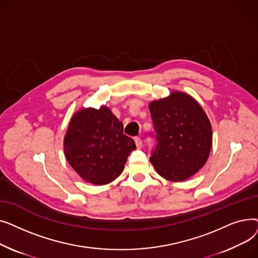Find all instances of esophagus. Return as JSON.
<instances>
[{"mask_svg":"<svg viewBox=\"0 0 258 258\" xmlns=\"http://www.w3.org/2000/svg\"><path fill=\"white\" fill-rule=\"evenodd\" d=\"M135 143H136L137 148H141V147H142V140H141L139 137L135 138Z\"/></svg>","mask_w":258,"mask_h":258,"instance_id":"34e87169","label":"esophagus"}]
</instances>
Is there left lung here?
I'll return each mask as SVG.
<instances>
[{"label": "left lung", "mask_w": 258, "mask_h": 258, "mask_svg": "<svg viewBox=\"0 0 258 258\" xmlns=\"http://www.w3.org/2000/svg\"><path fill=\"white\" fill-rule=\"evenodd\" d=\"M157 145L150 158L164 179L182 182L205 165L212 146L211 123L190 95L174 91L148 105Z\"/></svg>", "instance_id": "8db88e82"}]
</instances>
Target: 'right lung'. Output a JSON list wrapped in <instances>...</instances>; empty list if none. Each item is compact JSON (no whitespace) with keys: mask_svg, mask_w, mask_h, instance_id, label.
<instances>
[{"mask_svg":"<svg viewBox=\"0 0 258 258\" xmlns=\"http://www.w3.org/2000/svg\"><path fill=\"white\" fill-rule=\"evenodd\" d=\"M135 148V141L123 134V123L106 106L76 112L63 139L68 163L81 179L94 185L118 178Z\"/></svg>","mask_w":258,"mask_h":258,"instance_id":"add662e5","label":"right lung"}]
</instances>
